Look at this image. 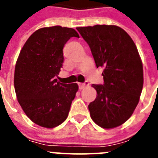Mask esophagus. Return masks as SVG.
<instances>
[{
	"label": "esophagus",
	"mask_w": 158,
	"mask_h": 158,
	"mask_svg": "<svg viewBox=\"0 0 158 158\" xmlns=\"http://www.w3.org/2000/svg\"><path fill=\"white\" fill-rule=\"evenodd\" d=\"M89 85V82H87V81H85V83H79V84H78V85H79V89H83L84 88L86 87V86H88Z\"/></svg>",
	"instance_id": "esophagus-1"
}]
</instances>
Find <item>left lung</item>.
Here are the masks:
<instances>
[{
  "mask_svg": "<svg viewBox=\"0 0 158 158\" xmlns=\"http://www.w3.org/2000/svg\"><path fill=\"white\" fill-rule=\"evenodd\" d=\"M91 49L96 67H102L104 85H93L96 97L89 105L98 126L111 129L132 115L143 87V67L131 36L115 25L77 27Z\"/></svg>",
  "mask_w": 158,
  "mask_h": 158,
  "instance_id": "obj_1",
  "label": "left lung"
}]
</instances>
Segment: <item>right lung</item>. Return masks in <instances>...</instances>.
Wrapping results in <instances>:
<instances>
[{
  "label": "right lung",
  "instance_id": "obj_1",
  "mask_svg": "<svg viewBox=\"0 0 158 158\" xmlns=\"http://www.w3.org/2000/svg\"><path fill=\"white\" fill-rule=\"evenodd\" d=\"M79 38L73 28L43 27L28 38L20 51L14 73V87L19 105L31 120L54 128L68 117L78 90L77 83L62 84L56 77L64 61V45Z\"/></svg>",
  "mask_w": 158,
  "mask_h": 158
}]
</instances>
